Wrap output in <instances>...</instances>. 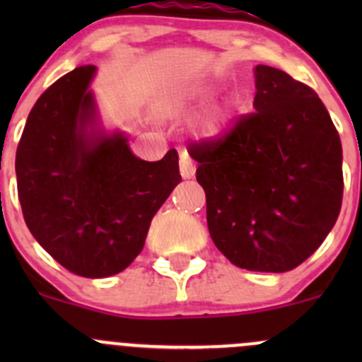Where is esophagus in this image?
I'll return each mask as SVG.
<instances>
[{"mask_svg": "<svg viewBox=\"0 0 362 362\" xmlns=\"http://www.w3.org/2000/svg\"><path fill=\"white\" fill-rule=\"evenodd\" d=\"M196 173V166L194 163H192L191 159L187 158V156H182L180 159V175L182 178H192Z\"/></svg>", "mask_w": 362, "mask_h": 362, "instance_id": "obj_1", "label": "esophagus"}]
</instances>
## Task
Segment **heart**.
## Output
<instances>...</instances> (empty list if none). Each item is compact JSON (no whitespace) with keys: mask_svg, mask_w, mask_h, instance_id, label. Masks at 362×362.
Here are the masks:
<instances>
[{"mask_svg":"<svg viewBox=\"0 0 362 362\" xmlns=\"http://www.w3.org/2000/svg\"><path fill=\"white\" fill-rule=\"evenodd\" d=\"M208 131H211V133H214V131H217V122H215V120H211V122L208 124Z\"/></svg>","mask_w":362,"mask_h":362,"instance_id":"heart-1","label":"heart"}]
</instances>
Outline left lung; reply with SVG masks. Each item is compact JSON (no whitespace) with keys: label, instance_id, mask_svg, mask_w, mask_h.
<instances>
[{"label":"left lung","instance_id":"obj_1","mask_svg":"<svg viewBox=\"0 0 362 362\" xmlns=\"http://www.w3.org/2000/svg\"><path fill=\"white\" fill-rule=\"evenodd\" d=\"M255 112L189 145L208 231L238 268L284 273L326 240L343 198L341 141L315 90L255 66Z\"/></svg>","mask_w":362,"mask_h":362}]
</instances>
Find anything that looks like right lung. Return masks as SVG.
I'll return each instance as SVG.
<instances>
[{
  "mask_svg": "<svg viewBox=\"0 0 362 362\" xmlns=\"http://www.w3.org/2000/svg\"><path fill=\"white\" fill-rule=\"evenodd\" d=\"M83 64L52 83L31 108L16 156L17 192L36 242L68 272L105 279L126 269L151 221L178 182V154L138 159L120 133H87L94 120Z\"/></svg>",
  "mask_w": 362,
  "mask_h": 362,
  "instance_id": "right-lung-1",
  "label": "right lung"
}]
</instances>
